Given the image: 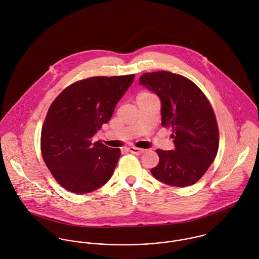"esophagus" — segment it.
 I'll return each mask as SVG.
<instances>
[{
	"label": "esophagus",
	"instance_id": "1",
	"mask_svg": "<svg viewBox=\"0 0 259 259\" xmlns=\"http://www.w3.org/2000/svg\"><path fill=\"white\" fill-rule=\"evenodd\" d=\"M128 150H130L132 153H135V154H138V155L144 153V151H145V149H143V148H135V147L128 148Z\"/></svg>",
	"mask_w": 259,
	"mask_h": 259
}]
</instances>
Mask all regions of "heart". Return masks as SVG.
Segmentation results:
<instances>
[{"instance_id": "obj_1", "label": "heart", "mask_w": 259, "mask_h": 259, "mask_svg": "<svg viewBox=\"0 0 259 259\" xmlns=\"http://www.w3.org/2000/svg\"><path fill=\"white\" fill-rule=\"evenodd\" d=\"M150 96H152V94H150V93H148V92H141L138 96H137V100H139V99H142V98H147V97H150Z\"/></svg>"}]
</instances>
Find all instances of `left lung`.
I'll list each match as a JSON object with an SVG mask.
<instances>
[{
	"label": "left lung",
	"mask_w": 259,
	"mask_h": 259,
	"mask_svg": "<svg viewBox=\"0 0 259 259\" xmlns=\"http://www.w3.org/2000/svg\"><path fill=\"white\" fill-rule=\"evenodd\" d=\"M140 83L161 102V125L171 128L175 149H156L152 176L163 184L188 186L198 182L214 160L220 132L213 109L202 91L181 74L159 71L141 75Z\"/></svg>",
	"instance_id": "1"
}]
</instances>
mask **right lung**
I'll return each mask as SVG.
<instances>
[{"mask_svg": "<svg viewBox=\"0 0 259 259\" xmlns=\"http://www.w3.org/2000/svg\"><path fill=\"white\" fill-rule=\"evenodd\" d=\"M135 74L93 76L66 88L52 103L40 134L44 161L59 185L74 193L91 192L111 179L120 155L95 134L111 119Z\"/></svg>", "mask_w": 259, "mask_h": 259, "instance_id": "add662e5", "label": "right lung"}]
</instances>
